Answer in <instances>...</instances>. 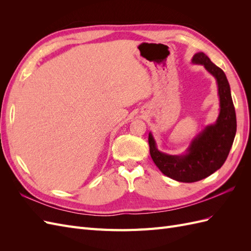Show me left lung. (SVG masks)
<instances>
[{
    "mask_svg": "<svg viewBox=\"0 0 251 251\" xmlns=\"http://www.w3.org/2000/svg\"><path fill=\"white\" fill-rule=\"evenodd\" d=\"M193 63L204 65L217 79L221 108L217 123L205 128L183 156H171L159 151L153 136L149 134L150 154L158 169L165 176L187 183L206 178L221 168L228 157L237 132L235 110L225 73L203 52L196 53Z\"/></svg>",
    "mask_w": 251,
    "mask_h": 251,
    "instance_id": "8db88e82",
    "label": "left lung"
}]
</instances>
